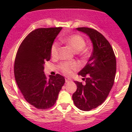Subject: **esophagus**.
<instances>
[{"label":"esophagus","instance_id":"obj_1","mask_svg":"<svg viewBox=\"0 0 132 132\" xmlns=\"http://www.w3.org/2000/svg\"><path fill=\"white\" fill-rule=\"evenodd\" d=\"M70 81H72V79L71 78H69V77H65V82H69Z\"/></svg>","mask_w":132,"mask_h":132}]
</instances>
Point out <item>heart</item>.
Here are the masks:
<instances>
[{
	"label": "heart",
	"instance_id": "heart-1",
	"mask_svg": "<svg viewBox=\"0 0 132 132\" xmlns=\"http://www.w3.org/2000/svg\"><path fill=\"white\" fill-rule=\"evenodd\" d=\"M63 42L70 47H71L72 50L76 53L85 52L84 48L86 45V42L82 36L77 34L71 35L64 39ZM59 44L57 42H54L51 48V55L52 57H56L57 56ZM59 67L63 74L70 75L72 74L73 71L79 68V65L75 62H64L61 64Z\"/></svg>",
	"mask_w": 132,
	"mask_h": 132
}]
</instances>
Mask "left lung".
Segmentation results:
<instances>
[{
    "mask_svg": "<svg viewBox=\"0 0 132 132\" xmlns=\"http://www.w3.org/2000/svg\"><path fill=\"white\" fill-rule=\"evenodd\" d=\"M89 36L93 45L87 65L79 73L85 83L75 81L77 90L73 94L75 105L82 111H89L101 105L109 94L114 82L116 60L111 45L96 30L77 28Z\"/></svg>",
    "mask_w": 132,
    "mask_h": 132,
    "instance_id": "8db88e82",
    "label": "left lung"
}]
</instances>
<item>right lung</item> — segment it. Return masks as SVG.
I'll return each instance as SVG.
<instances>
[{
  "label": "right lung",
  "instance_id": "add662e5",
  "mask_svg": "<svg viewBox=\"0 0 132 132\" xmlns=\"http://www.w3.org/2000/svg\"><path fill=\"white\" fill-rule=\"evenodd\" d=\"M62 28H38L21 43L14 61L16 82L26 101L38 109L53 106L65 83L61 75L44 74V65L51 58V48Z\"/></svg>",
  "mask_w": 132,
  "mask_h": 132
}]
</instances>
